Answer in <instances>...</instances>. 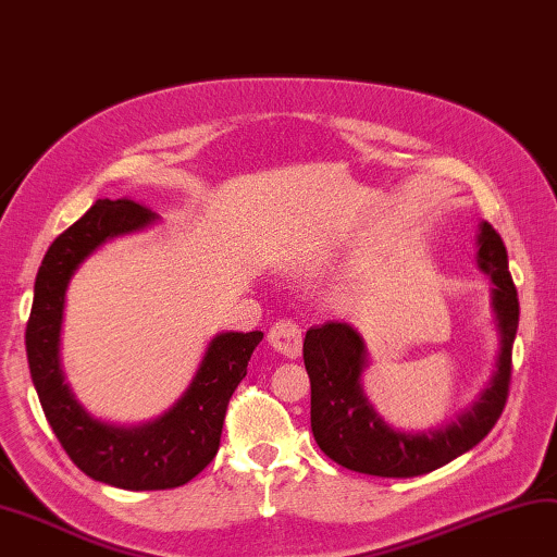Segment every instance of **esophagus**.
<instances>
[{
    "label": "esophagus",
    "instance_id": "34e87169",
    "mask_svg": "<svg viewBox=\"0 0 557 557\" xmlns=\"http://www.w3.org/2000/svg\"><path fill=\"white\" fill-rule=\"evenodd\" d=\"M269 344L274 346L278 354L286 356V359H298L302 349L300 327L293 320H278L274 327L269 330Z\"/></svg>",
    "mask_w": 557,
    "mask_h": 557
}]
</instances>
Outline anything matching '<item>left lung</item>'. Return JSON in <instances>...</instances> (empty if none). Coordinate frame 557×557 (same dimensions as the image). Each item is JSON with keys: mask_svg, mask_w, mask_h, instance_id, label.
<instances>
[{"mask_svg": "<svg viewBox=\"0 0 557 557\" xmlns=\"http://www.w3.org/2000/svg\"><path fill=\"white\" fill-rule=\"evenodd\" d=\"M475 259L492 278V310L499 332L497 366L478 400L438 429L407 434L383 422L363 393L361 375L369 354L351 324L324 322L308 330L302 359L310 375V426L322 454L334 463L377 478L424 475L478 446L497 424L509 395L519 298L507 247L490 223H480Z\"/></svg>", "mask_w": 557, "mask_h": 557, "instance_id": "8db88e82", "label": "left lung"}]
</instances>
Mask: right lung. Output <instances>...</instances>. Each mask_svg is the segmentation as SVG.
Returning a JSON list of instances; mask_svg holds the SVG:
<instances>
[{
    "label": "right lung",
    "instance_id": "add662e5",
    "mask_svg": "<svg viewBox=\"0 0 557 557\" xmlns=\"http://www.w3.org/2000/svg\"><path fill=\"white\" fill-rule=\"evenodd\" d=\"M157 215L128 198L94 203L46 251L26 324V356L40 407L60 446L84 475L121 490L186 485L218 454L227 403L247 375L251 351L264 332L215 334L194 381L152 422L121 426L94 419L60 369V330L70 278L107 239L148 227Z\"/></svg>",
    "mask_w": 557,
    "mask_h": 557
}]
</instances>
